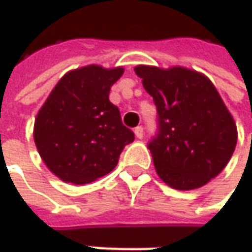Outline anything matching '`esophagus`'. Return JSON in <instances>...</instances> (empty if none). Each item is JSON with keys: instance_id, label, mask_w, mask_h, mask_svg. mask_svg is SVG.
Instances as JSON below:
<instances>
[{"instance_id": "esophagus-1", "label": "esophagus", "mask_w": 252, "mask_h": 252, "mask_svg": "<svg viewBox=\"0 0 252 252\" xmlns=\"http://www.w3.org/2000/svg\"><path fill=\"white\" fill-rule=\"evenodd\" d=\"M135 132V136L138 138V139H142L143 138V128L142 126H136L134 129Z\"/></svg>"}]
</instances>
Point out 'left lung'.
Instances as JSON below:
<instances>
[{"label": "left lung", "mask_w": 252, "mask_h": 252, "mask_svg": "<svg viewBox=\"0 0 252 252\" xmlns=\"http://www.w3.org/2000/svg\"><path fill=\"white\" fill-rule=\"evenodd\" d=\"M158 110V132L148 143L159 177L171 188L195 189L231 159L237 126L213 83L183 66L138 65Z\"/></svg>", "instance_id": "obj_1"}]
</instances>
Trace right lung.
Masks as SVG:
<instances>
[{
    "label": "right lung",
    "mask_w": 252,
    "mask_h": 252,
    "mask_svg": "<svg viewBox=\"0 0 252 252\" xmlns=\"http://www.w3.org/2000/svg\"><path fill=\"white\" fill-rule=\"evenodd\" d=\"M124 68L88 65L66 72L34 120V143L51 173L65 183L86 184L117 166L126 145L135 139L110 89Z\"/></svg>",
    "instance_id": "right-lung-1"
}]
</instances>
